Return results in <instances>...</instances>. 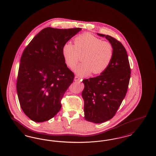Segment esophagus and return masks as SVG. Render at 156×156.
<instances>
[{"label":"esophagus","mask_w":156,"mask_h":156,"mask_svg":"<svg viewBox=\"0 0 156 156\" xmlns=\"http://www.w3.org/2000/svg\"><path fill=\"white\" fill-rule=\"evenodd\" d=\"M80 80V78L78 76H75L74 80L75 81H79Z\"/></svg>","instance_id":"obj_1"}]
</instances>
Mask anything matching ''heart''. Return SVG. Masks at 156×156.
<instances>
[{
  "label": "heart",
  "instance_id": "heart-1",
  "mask_svg": "<svg viewBox=\"0 0 156 156\" xmlns=\"http://www.w3.org/2000/svg\"><path fill=\"white\" fill-rule=\"evenodd\" d=\"M75 45L71 41L66 43L62 53L68 67L74 68L82 57L83 61L75 68L79 75L88 74L92 71L94 74H99L109 67L114 55L112 45L89 34L76 37Z\"/></svg>",
  "mask_w": 156,
  "mask_h": 156
}]
</instances>
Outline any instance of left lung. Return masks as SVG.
<instances>
[{"label": "left lung", "instance_id": "1", "mask_svg": "<svg viewBox=\"0 0 156 156\" xmlns=\"http://www.w3.org/2000/svg\"><path fill=\"white\" fill-rule=\"evenodd\" d=\"M109 40L114 49L111 63L101 75L82 81L85 119L101 123L112 119L126 96L131 69L125 48L110 36L98 33Z\"/></svg>", "mask_w": 156, "mask_h": 156}]
</instances>
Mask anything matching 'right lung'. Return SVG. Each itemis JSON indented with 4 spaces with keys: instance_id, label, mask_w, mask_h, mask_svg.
Segmentation results:
<instances>
[{
    "instance_id": "right-lung-1",
    "label": "right lung",
    "mask_w": 156,
    "mask_h": 156,
    "mask_svg": "<svg viewBox=\"0 0 156 156\" xmlns=\"http://www.w3.org/2000/svg\"><path fill=\"white\" fill-rule=\"evenodd\" d=\"M81 28L40 31L23 52L16 83L23 111L31 120L42 122L61 108V99L74 81L62 53L64 44Z\"/></svg>"
}]
</instances>
